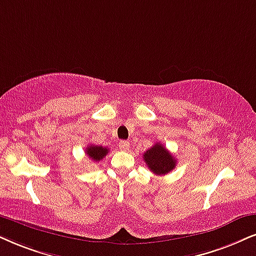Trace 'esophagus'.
Instances as JSON below:
<instances>
[{
	"mask_svg": "<svg viewBox=\"0 0 256 256\" xmlns=\"http://www.w3.org/2000/svg\"><path fill=\"white\" fill-rule=\"evenodd\" d=\"M128 148H130V143H128V140L119 142V148H120V150L126 151V150H128Z\"/></svg>",
	"mask_w": 256,
	"mask_h": 256,
	"instance_id": "34e87169",
	"label": "esophagus"
}]
</instances>
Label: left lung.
Returning <instances> with one entry per match:
<instances>
[{
    "label": "left lung",
    "instance_id": "obj_1",
    "mask_svg": "<svg viewBox=\"0 0 256 256\" xmlns=\"http://www.w3.org/2000/svg\"><path fill=\"white\" fill-rule=\"evenodd\" d=\"M143 158L148 169L156 174H166L176 166L174 157L160 143L145 151Z\"/></svg>",
    "mask_w": 256,
    "mask_h": 256
}]
</instances>
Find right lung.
<instances>
[{
    "label": "right lung",
    "mask_w": 256,
    "mask_h": 256,
    "mask_svg": "<svg viewBox=\"0 0 256 256\" xmlns=\"http://www.w3.org/2000/svg\"><path fill=\"white\" fill-rule=\"evenodd\" d=\"M108 154V148L102 146V145H90L86 148V154L90 160L94 162H99Z\"/></svg>",
    "instance_id": "add662e5"
}]
</instances>
